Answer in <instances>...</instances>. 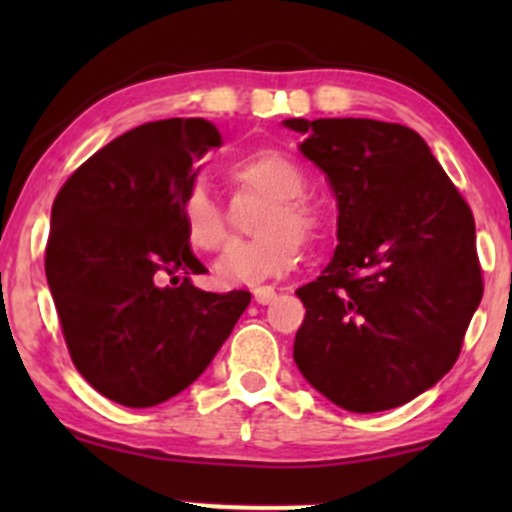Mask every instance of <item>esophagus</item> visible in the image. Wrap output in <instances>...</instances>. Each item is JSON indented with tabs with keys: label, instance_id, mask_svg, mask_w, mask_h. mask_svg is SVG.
I'll return each mask as SVG.
<instances>
[{
	"label": "esophagus",
	"instance_id": "34e87169",
	"mask_svg": "<svg viewBox=\"0 0 512 512\" xmlns=\"http://www.w3.org/2000/svg\"><path fill=\"white\" fill-rule=\"evenodd\" d=\"M252 296L260 305H269L276 298V291L274 286H257V289H252Z\"/></svg>",
	"mask_w": 512,
	"mask_h": 512
}]
</instances>
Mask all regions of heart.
Wrapping results in <instances>:
<instances>
[{"instance_id": "obj_1", "label": "heart", "mask_w": 512, "mask_h": 512, "mask_svg": "<svg viewBox=\"0 0 512 512\" xmlns=\"http://www.w3.org/2000/svg\"><path fill=\"white\" fill-rule=\"evenodd\" d=\"M226 178L245 192L272 197L257 231L260 238L240 243L223 257L219 276L226 284L255 286L286 274L301 260L303 240H315L322 231V216L313 202L303 197V168L284 151L260 149L226 170ZM182 231L187 243L199 252H219L231 243V228L219 204L202 187H195L180 207Z\"/></svg>"}]
</instances>
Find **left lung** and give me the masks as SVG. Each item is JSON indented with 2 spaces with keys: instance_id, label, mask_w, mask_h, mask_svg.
I'll return each instance as SVG.
<instances>
[{
  "instance_id": "8db88e82",
  "label": "left lung",
  "mask_w": 512,
  "mask_h": 512,
  "mask_svg": "<svg viewBox=\"0 0 512 512\" xmlns=\"http://www.w3.org/2000/svg\"><path fill=\"white\" fill-rule=\"evenodd\" d=\"M337 199V248L296 296L293 361L346 411L402 407L452 368L479 308L477 231L414 129L366 117H291Z\"/></svg>"
}]
</instances>
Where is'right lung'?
Segmentation results:
<instances>
[{
  "mask_svg": "<svg viewBox=\"0 0 512 512\" xmlns=\"http://www.w3.org/2000/svg\"><path fill=\"white\" fill-rule=\"evenodd\" d=\"M216 146L219 129L202 117L146 122L96 151L52 204L45 276L67 349L122 407H154L195 383L250 303V291L209 293L190 279L207 267L180 207L195 161Z\"/></svg>",
  "mask_w": 512,
  "mask_h": 512,
  "instance_id": "obj_1",
  "label": "right lung"
}]
</instances>
